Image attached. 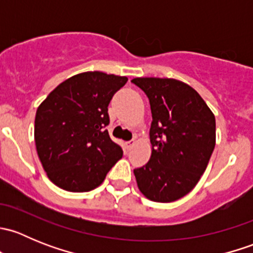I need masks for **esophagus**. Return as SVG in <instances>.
Listing matches in <instances>:
<instances>
[{
	"mask_svg": "<svg viewBox=\"0 0 253 253\" xmlns=\"http://www.w3.org/2000/svg\"><path fill=\"white\" fill-rule=\"evenodd\" d=\"M134 139H131V141H128V142H126V148H127V150H131L132 148H133V145H134Z\"/></svg>",
	"mask_w": 253,
	"mask_h": 253,
	"instance_id": "obj_1",
	"label": "esophagus"
}]
</instances>
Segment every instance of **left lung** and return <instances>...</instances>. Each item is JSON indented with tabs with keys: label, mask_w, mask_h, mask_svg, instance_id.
Instances as JSON below:
<instances>
[{
	"label": "left lung",
	"mask_w": 253,
	"mask_h": 253,
	"mask_svg": "<svg viewBox=\"0 0 253 253\" xmlns=\"http://www.w3.org/2000/svg\"><path fill=\"white\" fill-rule=\"evenodd\" d=\"M149 99L152 155L134 169L139 191L150 201L180 200L197 185L215 147V117L200 94L171 78H134Z\"/></svg>",
	"instance_id": "obj_1"
}]
</instances>
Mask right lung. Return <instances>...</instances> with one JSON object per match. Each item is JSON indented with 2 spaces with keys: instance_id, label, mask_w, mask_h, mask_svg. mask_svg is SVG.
Returning a JSON list of instances; mask_svg holds the SVG:
<instances>
[{
  "instance_id": "1",
  "label": "right lung",
  "mask_w": 253,
  "mask_h": 253,
  "mask_svg": "<svg viewBox=\"0 0 253 253\" xmlns=\"http://www.w3.org/2000/svg\"><path fill=\"white\" fill-rule=\"evenodd\" d=\"M126 77L84 72L66 79L40 104L35 115L37 152L47 177L70 192L101 185L122 158L111 141L108 106Z\"/></svg>"
}]
</instances>
